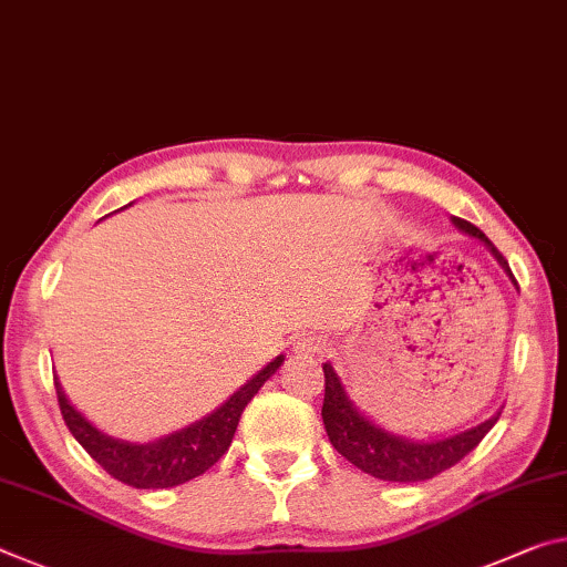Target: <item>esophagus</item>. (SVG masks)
Masks as SVG:
<instances>
[{
	"label": "esophagus",
	"instance_id": "obj_1",
	"mask_svg": "<svg viewBox=\"0 0 567 567\" xmlns=\"http://www.w3.org/2000/svg\"><path fill=\"white\" fill-rule=\"evenodd\" d=\"M328 350V343L320 336H308L295 343V353L300 355H322Z\"/></svg>",
	"mask_w": 567,
	"mask_h": 567
}]
</instances>
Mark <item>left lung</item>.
<instances>
[{"label":"left lung","instance_id":"8db88e82","mask_svg":"<svg viewBox=\"0 0 567 567\" xmlns=\"http://www.w3.org/2000/svg\"><path fill=\"white\" fill-rule=\"evenodd\" d=\"M454 227L480 239L487 247L499 267L509 275V280L517 285L512 277V269L507 259L499 255V249L484 237L474 224L464 221L460 217H452ZM326 373V401H322V424H326L330 444L338 449V454H343L346 460L358 466V470L371 474L375 480L383 482H424L442 474L449 466L462 462L472 449L487 436V431L497 424L499 411L492 419L482 421V424L460 431V434L446 436V439H431V442H411L406 436L391 434V431L373 424L371 419L363 416L361 411L353 406V401L348 399V393L340 383L338 373L332 371V365H322Z\"/></svg>","mask_w":567,"mask_h":567}]
</instances>
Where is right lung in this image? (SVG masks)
<instances>
[{
	"instance_id": "right-lung-1",
	"label": "right lung",
	"mask_w": 567,
	"mask_h": 567,
	"mask_svg": "<svg viewBox=\"0 0 567 567\" xmlns=\"http://www.w3.org/2000/svg\"><path fill=\"white\" fill-rule=\"evenodd\" d=\"M282 361L285 355H277L257 375H251L237 393H231L219 409L206 413L204 419L194 421L186 429L148 444H131L103 434L68 401L58 379L55 391L70 434L113 480L136 489H166L199 477L221 460L231 439H235L241 411L255 399V393L262 389L269 375L282 365Z\"/></svg>"
}]
</instances>
